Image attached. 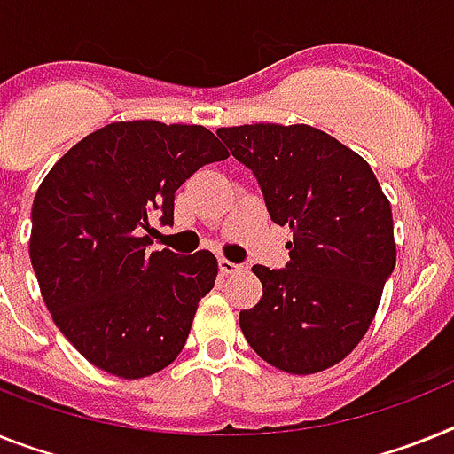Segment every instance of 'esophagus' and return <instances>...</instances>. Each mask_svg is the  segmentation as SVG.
Instances as JSON below:
<instances>
[{
	"instance_id": "obj_1",
	"label": "esophagus",
	"mask_w": 454,
	"mask_h": 454,
	"mask_svg": "<svg viewBox=\"0 0 454 454\" xmlns=\"http://www.w3.org/2000/svg\"><path fill=\"white\" fill-rule=\"evenodd\" d=\"M219 270H221V274H238V272H242V265H238V262H233V261H228V258H219Z\"/></svg>"
}]
</instances>
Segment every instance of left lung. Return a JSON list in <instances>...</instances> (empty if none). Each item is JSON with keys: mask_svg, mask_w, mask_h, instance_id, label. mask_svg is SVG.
I'll use <instances>...</instances> for the list:
<instances>
[{"mask_svg": "<svg viewBox=\"0 0 454 454\" xmlns=\"http://www.w3.org/2000/svg\"><path fill=\"white\" fill-rule=\"evenodd\" d=\"M256 175L270 219L288 226L286 268L254 265L262 284L239 327L258 356L288 374H316L360 344L395 270L392 209L363 156L307 124L216 131Z\"/></svg>", "mask_w": 454, "mask_h": 454, "instance_id": "obj_1", "label": "left lung"}]
</instances>
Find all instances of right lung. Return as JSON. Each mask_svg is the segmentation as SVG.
<instances>
[{
  "label": "right lung",
  "instance_id": "obj_1",
  "mask_svg": "<svg viewBox=\"0 0 454 454\" xmlns=\"http://www.w3.org/2000/svg\"><path fill=\"white\" fill-rule=\"evenodd\" d=\"M228 150L198 124L113 121L41 182L29 258L55 325L94 367L143 379L184 348L215 286L212 251H150V219L173 223L175 192Z\"/></svg>",
  "mask_w": 454,
  "mask_h": 454
}]
</instances>
